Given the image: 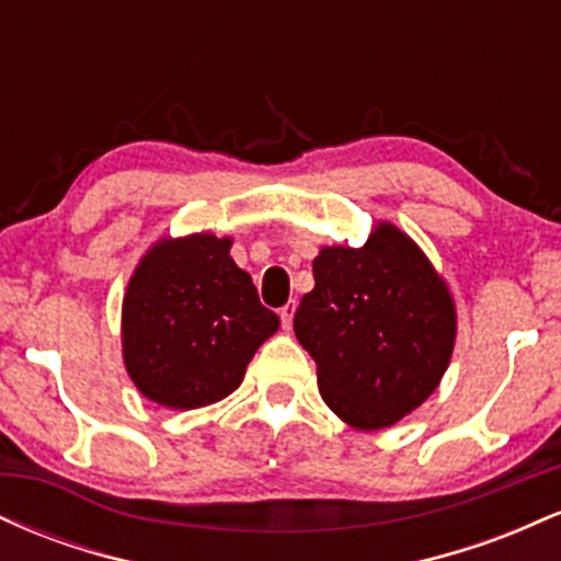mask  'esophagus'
Returning <instances> with one entry per match:
<instances>
[{
	"mask_svg": "<svg viewBox=\"0 0 561 561\" xmlns=\"http://www.w3.org/2000/svg\"><path fill=\"white\" fill-rule=\"evenodd\" d=\"M293 317H295V300H289L287 306L279 308V319H282V327L289 332L293 330Z\"/></svg>",
	"mask_w": 561,
	"mask_h": 561,
	"instance_id": "obj_1",
	"label": "esophagus"
}]
</instances>
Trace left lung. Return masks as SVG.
<instances>
[{
	"instance_id": "left-lung-1",
	"label": "left lung",
	"mask_w": 561,
	"mask_h": 561,
	"mask_svg": "<svg viewBox=\"0 0 561 561\" xmlns=\"http://www.w3.org/2000/svg\"><path fill=\"white\" fill-rule=\"evenodd\" d=\"M313 282L293 327L334 414L382 430L427 401L454 353L456 308L420 244L382 221L364 248H321Z\"/></svg>"
}]
</instances>
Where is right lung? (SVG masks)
<instances>
[{
    "instance_id": "add662e5",
    "label": "right lung",
    "mask_w": 561,
    "mask_h": 561,
    "mask_svg": "<svg viewBox=\"0 0 561 561\" xmlns=\"http://www.w3.org/2000/svg\"><path fill=\"white\" fill-rule=\"evenodd\" d=\"M229 248V237H165L134 268L121 313L124 364L150 401L179 411L221 401L279 330Z\"/></svg>"
}]
</instances>
